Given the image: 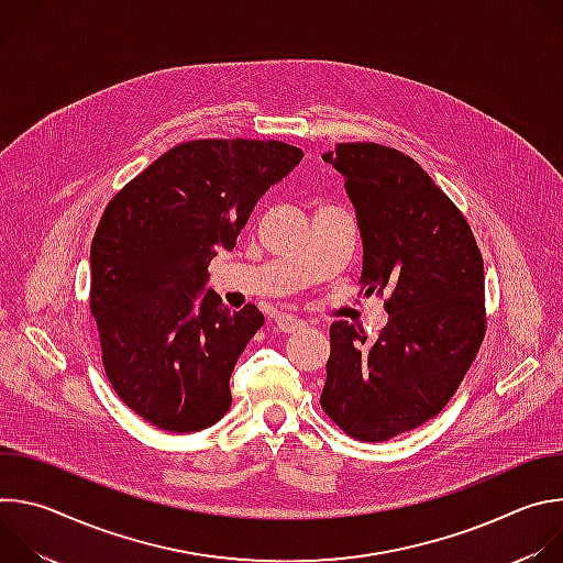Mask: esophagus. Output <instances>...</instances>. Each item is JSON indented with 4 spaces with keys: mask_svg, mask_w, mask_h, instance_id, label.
<instances>
[{
    "mask_svg": "<svg viewBox=\"0 0 563 563\" xmlns=\"http://www.w3.org/2000/svg\"><path fill=\"white\" fill-rule=\"evenodd\" d=\"M274 325L283 334H296V332L305 330V320L298 316H291V313H280V316H276Z\"/></svg>",
    "mask_w": 563,
    "mask_h": 563,
    "instance_id": "esophagus-1",
    "label": "esophagus"
}]
</instances>
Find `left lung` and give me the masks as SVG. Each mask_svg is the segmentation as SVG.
Here are the masks:
<instances>
[{"label":"left lung","instance_id":"left-lung-1","mask_svg":"<svg viewBox=\"0 0 563 563\" xmlns=\"http://www.w3.org/2000/svg\"><path fill=\"white\" fill-rule=\"evenodd\" d=\"M343 178L363 238L361 291L383 296L387 325L336 320L320 408L358 441H387L434 419L486 336L484 258L459 207L419 163L376 142L323 155Z\"/></svg>","mask_w":563,"mask_h":563}]
</instances>
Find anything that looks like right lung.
I'll return each instance as SVG.
<instances>
[{
    "instance_id": "obj_1",
    "label": "right lung",
    "mask_w": 563,
    "mask_h": 563,
    "mask_svg": "<svg viewBox=\"0 0 563 563\" xmlns=\"http://www.w3.org/2000/svg\"><path fill=\"white\" fill-rule=\"evenodd\" d=\"M302 157L278 140H191L159 155L107 205L91 243V298L115 394L151 426L198 432L229 406L238 356L263 328L256 305L198 296L258 198Z\"/></svg>"
}]
</instances>
